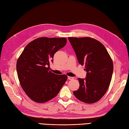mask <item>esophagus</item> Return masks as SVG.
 <instances>
[{"label": "esophagus", "mask_w": 129, "mask_h": 129, "mask_svg": "<svg viewBox=\"0 0 129 129\" xmlns=\"http://www.w3.org/2000/svg\"><path fill=\"white\" fill-rule=\"evenodd\" d=\"M68 79H69V80H73V79H74L73 77H72V76H68Z\"/></svg>", "instance_id": "esophagus-1"}]
</instances>
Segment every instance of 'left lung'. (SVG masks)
Masks as SVG:
<instances>
[{
    "instance_id": "left-lung-1",
    "label": "left lung",
    "mask_w": 129,
    "mask_h": 129,
    "mask_svg": "<svg viewBox=\"0 0 129 129\" xmlns=\"http://www.w3.org/2000/svg\"><path fill=\"white\" fill-rule=\"evenodd\" d=\"M79 63L85 65V79L78 78L79 88L75 96L83 102H97L105 94L111 80L113 62L102 43L90 37H69Z\"/></svg>"
}]
</instances>
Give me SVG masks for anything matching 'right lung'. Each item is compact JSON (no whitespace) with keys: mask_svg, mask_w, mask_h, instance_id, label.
Listing matches in <instances>:
<instances>
[{"mask_svg":"<svg viewBox=\"0 0 129 129\" xmlns=\"http://www.w3.org/2000/svg\"><path fill=\"white\" fill-rule=\"evenodd\" d=\"M65 38L41 37L30 42L19 56L16 71L20 84L33 101L44 103L55 98L67 80L66 75L49 70L55 53L66 45Z\"/></svg>","mask_w":129,"mask_h":129,"instance_id":"right-lung-1","label":"right lung"}]
</instances>
